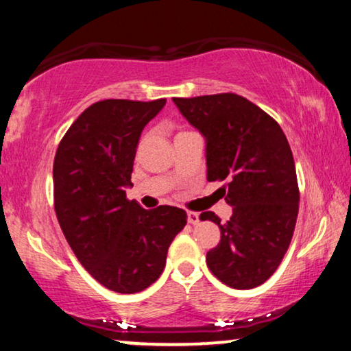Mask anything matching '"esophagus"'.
<instances>
[{"mask_svg": "<svg viewBox=\"0 0 351 351\" xmlns=\"http://www.w3.org/2000/svg\"><path fill=\"white\" fill-rule=\"evenodd\" d=\"M199 221H200L199 213H195V212H188V223H191V224H197Z\"/></svg>", "mask_w": 351, "mask_h": 351, "instance_id": "obj_1", "label": "esophagus"}]
</instances>
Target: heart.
<instances>
[{"instance_id":"heart-1","label":"heart","mask_w":351,"mask_h":351,"mask_svg":"<svg viewBox=\"0 0 351 351\" xmlns=\"http://www.w3.org/2000/svg\"><path fill=\"white\" fill-rule=\"evenodd\" d=\"M180 133H184V132H180Z\"/></svg>"}]
</instances>
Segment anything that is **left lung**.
Wrapping results in <instances>:
<instances>
[{
  "mask_svg": "<svg viewBox=\"0 0 351 351\" xmlns=\"http://www.w3.org/2000/svg\"><path fill=\"white\" fill-rule=\"evenodd\" d=\"M204 134L207 180L226 181L230 221L202 212L219 226L221 239L207 252V266L232 289H254L273 276L291 244L298 215L295 163L273 117L234 93L173 97Z\"/></svg>",
  "mask_w": 351,
  "mask_h": 351,
  "instance_id": "left-lung-1",
  "label": "left lung"
}]
</instances>
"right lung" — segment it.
<instances>
[{
	"mask_svg": "<svg viewBox=\"0 0 351 351\" xmlns=\"http://www.w3.org/2000/svg\"><path fill=\"white\" fill-rule=\"evenodd\" d=\"M167 99H104L88 107L60 139L54 157V210L78 261L97 282L136 293L156 282L167 252L186 226L183 208L146 210L128 200L144 127Z\"/></svg>",
	"mask_w": 351,
	"mask_h": 351,
	"instance_id": "obj_1",
	"label": "right lung"
}]
</instances>
